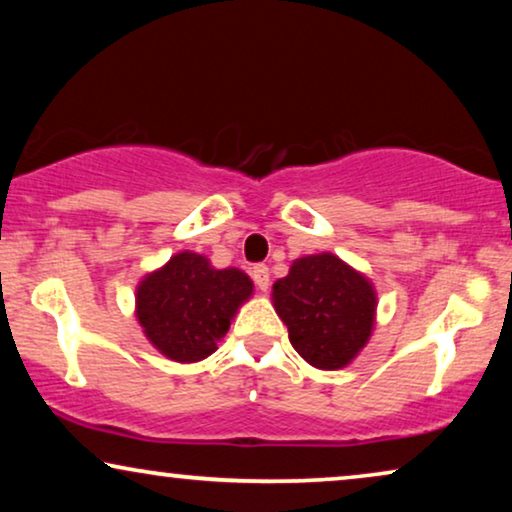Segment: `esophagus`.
Instances as JSON below:
<instances>
[{
    "mask_svg": "<svg viewBox=\"0 0 512 512\" xmlns=\"http://www.w3.org/2000/svg\"><path fill=\"white\" fill-rule=\"evenodd\" d=\"M251 277H254V282H256V286L261 291H268V286H270V270H268V265H254V270H251Z\"/></svg>",
    "mask_w": 512,
    "mask_h": 512,
    "instance_id": "34e87169",
    "label": "esophagus"
}]
</instances>
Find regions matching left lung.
Returning a JSON list of instances; mask_svg holds the SVG:
<instances>
[{
  "label": "left lung",
  "instance_id": "obj_1",
  "mask_svg": "<svg viewBox=\"0 0 512 512\" xmlns=\"http://www.w3.org/2000/svg\"><path fill=\"white\" fill-rule=\"evenodd\" d=\"M272 307L293 349L319 370L347 368L377 324L375 284L331 251L296 258L272 284Z\"/></svg>",
  "mask_w": 512,
  "mask_h": 512
}]
</instances>
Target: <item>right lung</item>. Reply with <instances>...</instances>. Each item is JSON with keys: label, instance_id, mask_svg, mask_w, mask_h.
Here are the masks:
<instances>
[{"label": "right lung", "instance_id": "obj_1", "mask_svg": "<svg viewBox=\"0 0 512 512\" xmlns=\"http://www.w3.org/2000/svg\"><path fill=\"white\" fill-rule=\"evenodd\" d=\"M251 296L254 282L247 272L219 270L207 256L186 249L139 279L135 317L165 359L198 363L216 352Z\"/></svg>", "mask_w": 512, "mask_h": 512}]
</instances>
